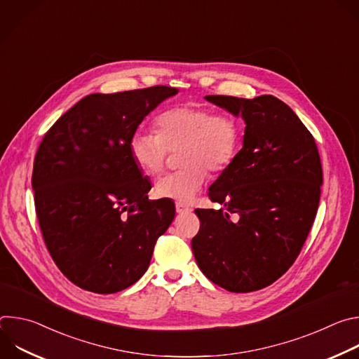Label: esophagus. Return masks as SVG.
Listing matches in <instances>:
<instances>
[{
    "mask_svg": "<svg viewBox=\"0 0 359 359\" xmlns=\"http://www.w3.org/2000/svg\"><path fill=\"white\" fill-rule=\"evenodd\" d=\"M176 212H177V215L190 213V212H191V208L186 206V204H183V203H176Z\"/></svg>",
    "mask_w": 359,
    "mask_h": 359,
    "instance_id": "esophagus-1",
    "label": "esophagus"
}]
</instances>
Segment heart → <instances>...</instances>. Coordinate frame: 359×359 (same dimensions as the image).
<instances>
[{"label":"heart","instance_id":"heart-1","mask_svg":"<svg viewBox=\"0 0 359 359\" xmlns=\"http://www.w3.org/2000/svg\"><path fill=\"white\" fill-rule=\"evenodd\" d=\"M156 133L135 132L128 143L135 165L147 175L159 173L168 153L179 150L180 170L156 180L161 198L190 203L206 183L209 170H224L236 158L240 144V125L226 114H213L198 105H183L158 116Z\"/></svg>","mask_w":359,"mask_h":359}]
</instances>
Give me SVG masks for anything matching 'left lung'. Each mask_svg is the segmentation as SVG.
<instances>
[{
  "label": "left lung",
  "instance_id": "obj_1",
  "mask_svg": "<svg viewBox=\"0 0 359 359\" xmlns=\"http://www.w3.org/2000/svg\"><path fill=\"white\" fill-rule=\"evenodd\" d=\"M245 122L243 147L210 186L224 210L196 209L198 269L231 292L262 290L295 262L314 223L323 186L316 140L273 95L204 96Z\"/></svg>",
  "mask_w": 359,
  "mask_h": 359
}]
</instances>
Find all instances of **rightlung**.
<instances>
[{"instance_id":"right-lung-1","label":"right lung","mask_w":359,"mask_h":359,"mask_svg":"<svg viewBox=\"0 0 359 359\" xmlns=\"http://www.w3.org/2000/svg\"><path fill=\"white\" fill-rule=\"evenodd\" d=\"M179 90L170 86L81 99L50 128L35 155L32 189L45 245L62 274L96 294H114L147 270L176 209L149 200L147 177L129 139L142 121Z\"/></svg>"}]
</instances>
